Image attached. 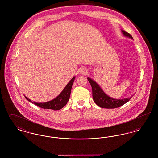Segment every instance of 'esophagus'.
Wrapping results in <instances>:
<instances>
[{
  "mask_svg": "<svg viewBox=\"0 0 158 158\" xmlns=\"http://www.w3.org/2000/svg\"><path fill=\"white\" fill-rule=\"evenodd\" d=\"M80 73H81V74H82V75H86L87 73H88V70H87L86 69L82 68V69H81V70H80Z\"/></svg>",
  "mask_w": 158,
  "mask_h": 158,
  "instance_id": "esophagus-1",
  "label": "esophagus"
}]
</instances>
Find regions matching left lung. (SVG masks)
Segmentation results:
<instances>
[{
  "mask_svg": "<svg viewBox=\"0 0 158 158\" xmlns=\"http://www.w3.org/2000/svg\"><path fill=\"white\" fill-rule=\"evenodd\" d=\"M121 32L124 36L133 39L129 33L124 30H121ZM88 80L92 86L93 99L95 104L101 108H115L120 107L127 102L128 101H129L130 99L133 96V95L130 98H124L120 99H114L105 94V92L101 88V87L92 79L88 77Z\"/></svg>",
  "mask_w": 158,
  "mask_h": 158,
  "instance_id": "1",
  "label": "left lung"
}]
</instances>
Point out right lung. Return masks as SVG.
I'll return each instance as SVG.
<instances>
[{
	"instance_id": "right-lung-1",
	"label": "right lung",
	"mask_w": 158,
	"mask_h": 158,
	"mask_svg": "<svg viewBox=\"0 0 158 158\" xmlns=\"http://www.w3.org/2000/svg\"><path fill=\"white\" fill-rule=\"evenodd\" d=\"M75 76H74L69 82L68 83V85L66 86V87L64 88V89L62 90V92L60 94L53 100H51L50 101L44 102V103H38V102H33L30 99L25 97V98L30 102L34 103V104L37 105L38 106L44 108V109H52L54 111L59 110L63 108L66 104L68 103V101L70 98V93H71V89L72 87V85L75 81Z\"/></svg>"
}]
</instances>
